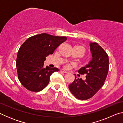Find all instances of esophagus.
Returning a JSON list of instances; mask_svg holds the SVG:
<instances>
[{"instance_id":"1","label":"esophagus","mask_w":123,"mask_h":123,"mask_svg":"<svg viewBox=\"0 0 123 123\" xmlns=\"http://www.w3.org/2000/svg\"><path fill=\"white\" fill-rule=\"evenodd\" d=\"M60 72L63 73H65V74L68 73V72L66 71V70H64V69H61V70H60Z\"/></svg>"}]
</instances>
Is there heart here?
<instances>
[{
    "label": "heart",
    "instance_id": "heart-1",
    "mask_svg": "<svg viewBox=\"0 0 123 123\" xmlns=\"http://www.w3.org/2000/svg\"><path fill=\"white\" fill-rule=\"evenodd\" d=\"M64 67H65L66 68H69L70 67V65L69 64H65Z\"/></svg>",
    "mask_w": 123,
    "mask_h": 123
}]
</instances>
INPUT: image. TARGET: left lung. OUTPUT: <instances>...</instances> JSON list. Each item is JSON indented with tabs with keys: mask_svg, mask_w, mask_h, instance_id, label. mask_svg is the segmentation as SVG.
I'll return each mask as SVG.
<instances>
[{
	"mask_svg": "<svg viewBox=\"0 0 123 123\" xmlns=\"http://www.w3.org/2000/svg\"><path fill=\"white\" fill-rule=\"evenodd\" d=\"M92 59L88 64L78 70L80 74H86V79L78 78L69 85V89L79 100H87L92 97L104 84L109 68L107 53L96 42L89 43Z\"/></svg>",
	"mask_w": 123,
	"mask_h": 123,
	"instance_id": "8db88e82",
	"label": "left lung"
}]
</instances>
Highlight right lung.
<instances>
[{"instance_id":"obj_1","label":"right lung","mask_w":123,"mask_h":123,"mask_svg":"<svg viewBox=\"0 0 123 123\" xmlns=\"http://www.w3.org/2000/svg\"><path fill=\"white\" fill-rule=\"evenodd\" d=\"M66 40V37L43 33L29 37L23 43L17 54L16 66L18 79L25 88L39 92L47 86L50 76L59 69L44 68L45 57Z\"/></svg>"}]
</instances>
